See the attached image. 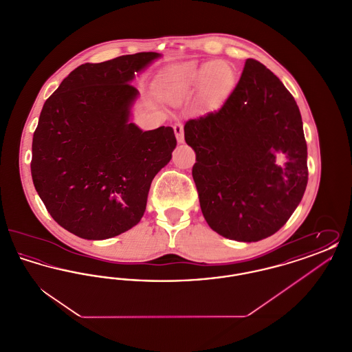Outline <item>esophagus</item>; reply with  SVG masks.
<instances>
[{
	"label": "esophagus",
	"instance_id": "obj_1",
	"mask_svg": "<svg viewBox=\"0 0 352 352\" xmlns=\"http://www.w3.org/2000/svg\"><path fill=\"white\" fill-rule=\"evenodd\" d=\"M173 128H174V133H175V137H177V141L179 144H182L184 141V124L182 122H175Z\"/></svg>",
	"mask_w": 352,
	"mask_h": 352
}]
</instances>
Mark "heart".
<instances>
[{"mask_svg": "<svg viewBox=\"0 0 352 352\" xmlns=\"http://www.w3.org/2000/svg\"><path fill=\"white\" fill-rule=\"evenodd\" d=\"M234 71L224 62H210L203 66L186 63L174 68L164 83V96L171 104H182L199 96L206 111L218 108L234 85Z\"/></svg>", "mask_w": 352, "mask_h": 352, "instance_id": "1", "label": "heart"}]
</instances>
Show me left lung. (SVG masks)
I'll return each instance as SVG.
<instances>
[{
  "label": "left lung",
  "mask_w": 352,
  "mask_h": 352,
  "mask_svg": "<svg viewBox=\"0 0 352 352\" xmlns=\"http://www.w3.org/2000/svg\"><path fill=\"white\" fill-rule=\"evenodd\" d=\"M197 154L192 178L201 212L219 234L258 241L276 234L307 184V145L298 105L263 63L247 59L220 109L184 125Z\"/></svg>",
  "instance_id": "1"
}]
</instances>
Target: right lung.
<instances>
[{
	"instance_id": "right-lung-1",
	"label": "right lung",
	"mask_w": 352,
	"mask_h": 352,
	"mask_svg": "<svg viewBox=\"0 0 352 352\" xmlns=\"http://www.w3.org/2000/svg\"><path fill=\"white\" fill-rule=\"evenodd\" d=\"M161 55L137 52L75 68L46 100L34 132L32 177L52 219L87 240L115 237L145 212L151 181L177 146L171 126L131 122L134 72Z\"/></svg>"
}]
</instances>
